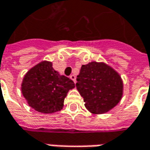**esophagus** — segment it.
I'll return each instance as SVG.
<instances>
[{
	"label": "esophagus",
	"mask_w": 150,
	"mask_h": 150,
	"mask_svg": "<svg viewBox=\"0 0 150 150\" xmlns=\"http://www.w3.org/2000/svg\"><path fill=\"white\" fill-rule=\"evenodd\" d=\"M70 78L72 79L74 83H76V76H75V75H73V74H72V75H71V76H70Z\"/></svg>",
	"instance_id": "1"
}]
</instances>
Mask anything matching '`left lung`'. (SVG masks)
I'll return each instance as SVG.
<instances>
[{"label": "left lung", "instance_id": "left-lung-1", "mask_svg": "<svg viewBox=\"0 0 150 150\" xmlns=\"http://www.w3.org/2000/svg\"><path fill=\"white\" fill-rule=\"evenodd\" d=\"M76 87L83 98L85 107L96 114L111 110L123 96L120 76L103 62H92L83 65L77 77Z\"/></svg>", "mask_w": 150, "mask_h": 150}]
</instances>
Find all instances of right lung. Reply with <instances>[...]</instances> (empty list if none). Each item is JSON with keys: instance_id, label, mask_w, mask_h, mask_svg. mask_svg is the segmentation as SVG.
Returning a JSON list of instances; mask_svg holds the SVG:
<instances>
[{"instance_id": "obj_1", "label": "right lung", "mask_w": 150, "mask_h": 150, "mask_svg": "<svg viewBox=\"0 0 150 150\" xmlns=\"http://www.w3.org/2000/svg\"><path fill=\"white\" fill-rule=\"evenodd\" d=\"M75 88L70 78L61 76L52 63L43 61L24 76L21 92L29 106L42 113H53L63 107L68 91Z\"/></svg>"}]
</instances>
